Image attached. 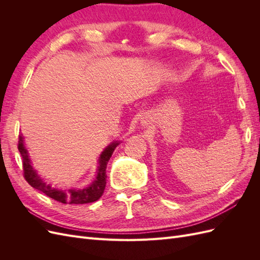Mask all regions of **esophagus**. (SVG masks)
<instances>
[{
	"mask_svg": "<svg viewBox=\"0 0 260 260\" xmlns=\"http://www.w3.org/2000/svg\"><path fill=\"white\" fill-rule=\"evenodd\" d=\"M141 123H142L143 125L149 124V118L147 116H143L142 118H141Z\"/></svg>",
	"mask_w": 260,
	"mask_h": 260,
	"instance_id": "34e87169",
	"label": "esophagus"
}]
</instances>
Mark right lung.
Instances as JSON below:
<instances>
[{
    "instance_id": "right-lung-1",
    "label": "right lung",
    "mask_w": 260,
    "mask_h": 260,
    "mask_svg": "<svg viewBox=\"0 0 260 260\" xmlns=\"http://www.w3.org/2000/svg\"><path fill=\"white\" fill-rule=\"evenodd\" d=\"M119 144L118 142H113L111 145H108L105 151L102 153L100 157V167L96 180L94 182L82 190H68V191H60L55 190L51 185L46 184L45 182L39 178L36 174L32 166L30 164V159L28 156V152L23 145V138L21 136L18 137V151L21 155L22 159V169H23V178L27 182L37 190L43 192L49 198L57 201L62 204H86V203H93L98 201L104 193L105 185H106V167L109 158H111L113 152L117 145Z\"/></svg>"
}]
</instances>
